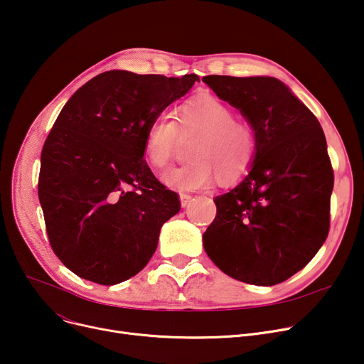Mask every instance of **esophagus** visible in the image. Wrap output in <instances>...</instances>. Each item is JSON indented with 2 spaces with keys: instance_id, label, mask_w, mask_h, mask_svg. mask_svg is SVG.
<instances>
[{
  "instance_id": "34e87169",
  "label": "esophagus",
  "mask_w": 364,
  "mask_h": 364,
  "mask_svg": "<svg viewBox=\"0 0 364 364\" xmlns=\"http://www.w3.org/2000/svg\"><path fill=\"white\" fill-rule=\"evenodd\" d=\"M180 200H181V206H183V208H186L187 205H190V202L193 200V196L186 195V193H181V195H180Z\"/></svg>"
}]
</instances>
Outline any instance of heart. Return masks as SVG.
Returning a JSON list of instances; mask_svg holds the SVG:
<instances>
[{"instance_id":"heart-1","label":"heart","mask_w":364,"mask_h":364,"mask_svg":"<svg viewBox=\"0 0 364 364\" xmlns=\"http://www.w3.org/2000/svg\"><path fill=\"white\" fill-rule=\"evenodd\" d=\"M195 136L188 149L190 162L164 172L162 183L177 192L205 188L218 177L221 184H236L252 169L258 155L255 128L235 117V110L213 94L183 103L176 121L153 119L144 132L143 153L156 169L166 166L178 139Z\"/></svg>"}]
</instances>
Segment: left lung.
Here are the masks:
<instances>
[{
    "label": "left lung",
    "instance_id": "left-lung-1",
    "mask_svg": "<svg viewBox=\"0 0 364 364\" xmlns=\"http://www.w3.org/2000/svg\"><path fill=\"white\" fill-rule=\"evenodd\" d=\"M202 81L242 112L258 137L250 174L217 196L203 233L221 272L257 286L288 280L329 235L333 169L326 137L311 110L270 76L208 75Z\"/></svg>",
    "mask_w": 364,
    "mask_h": 364
}]
</instances>
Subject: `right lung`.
I'll return each mask as SVG.
<instances>
[{
  "label": "right lung",
  "mask_w": 364,
  "mask_h": 364,
  "mask_svg": "<svg viewBox=\"0 0 364 364\" xmlns=\"http://www.w3.org/2000/svg\"><path fill=\"white\" fill-rule=\"evenodd\" d=\"M195 81L109 70L59 113L41 151L38 198L51 250L76 276L117 284L155 254L162 224L181 205L143 159L144 132Z\"/></svg>",
  "instance_id": "obj_1"
}]
</instances>
